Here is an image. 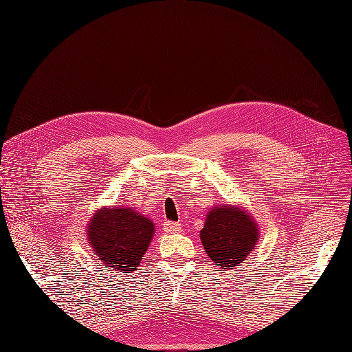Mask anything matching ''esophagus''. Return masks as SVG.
Here are the masks:
<instances>
[{"label": "esophagus", "mask_w": 352, "mask_h": 352, "mask_svg": "<svg viewBox=\"0 0 352 352\" xmlns=\"http://www.w3.org/2000/svg\"><path fill=\"white\" fill-rule=\"evenodd\" d=\"M162 230L165 234H177L181 231V224L179 223H171V221H168V223H165L162 226Z\"/></svg>", "instance_id": "esophagus-1"}]
</instances>
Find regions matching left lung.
Instances as JSON below:
<instances>
[{
  "label": "left lung",
  "mask_w": 352,
  "mask_h": 352,
  "mask_svg": "<svg viewBox=\"0 0 352 352\" xmlns=\"http://www.w3.org/2000/svg\"><path fill=\"white\" fill-rule=\"evenodd\" d=\"M201 243L212 263L223 270L241 265L260 239L256 221L247 210L219 204L212 207L199 232Z\"/></svg>",
  "instance_id": "left-lung-1"
}]
</instances>
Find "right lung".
Instances as JSON below:
<instances>
[{
  "label": "right lung",
  "instance_id": "right-lung-1",
  "mask_svg": "<svg viewBox=\"0 0 352 352\" xmlns=\"http://www.w3.org/2000/svg\"><path fill=\"white\" fill-rule=\"evenodd\" d=\"M155 226L131 207H104L91 217L87 238L94 254L114 271H135L151 244Z\"/></svg>",
  "mask_w": 352,
  "mask_h": 352
}]
</instances>
